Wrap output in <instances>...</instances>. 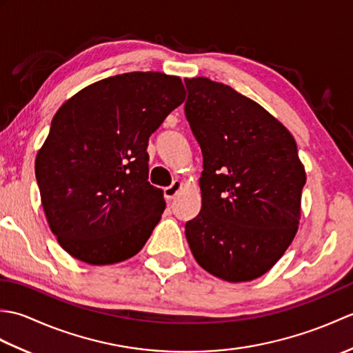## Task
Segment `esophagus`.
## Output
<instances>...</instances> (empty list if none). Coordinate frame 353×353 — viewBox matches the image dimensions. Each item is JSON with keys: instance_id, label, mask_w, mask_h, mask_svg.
Returning <instances> with one entry per match:
<instances>
[{"instance_id": "34e87169", "label": "esophagus", "mask_w": 353, "mask_h": 353, "mask_svg": "<svg viewBox=\"0 0 353 353\" xmlns=\"http://www.w3.org/2000/svg\"><path fill=\"white\" fill-rule=\"evenodd\" d=\"M183 183L181 181H174L170 186H167V188H163V196L167 200H172L174 199L179 192H181Z\"/></svg>"}]
</instances>
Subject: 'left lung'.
<instances>
[{
    "label": "left lung",
    "mask_w": 353,
    "mask_h": 353,
    "mask_svg": "<svg viewBox=\"0 0 353 353\" xmlns=\"http://www.w3.org/2000/svg\"><path fill=\"white\" fill-rule=\"evenodd\" d=\"M185 115L203 153L201 211L185 224L192 256L228 282L265 274L294 239L306 172L279 119L234 88L185 79Z\"/></svg>",
    "instance_id": "1"
}]
</instances>
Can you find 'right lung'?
<instances>
[{"instance_id":"right-lung-1","label":"right lung","mask_w":353,"mask_h":353,"mask_svg":"<svg viewBox=\"0 0 353 353\" xmlns=\"http://www.w3.org/2000/svg\"><path fill=\"white\" fill-rule=\"evenodd\" d=\"M185 101L181 77L125 72L66 100L36 154L48 226L72 258L91 265L134 256L165 209L148 183V138Z\"/></svg>"}]
</instances>
